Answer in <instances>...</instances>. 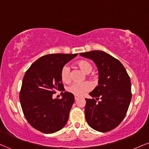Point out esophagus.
I'll list each match as a JSON object with an SVG mask.
<instances>
[{"label": "esophagus", "mask_w": 149, "mask_h": 149, "mask_svg": "<svg viewBox=\"0 0 149 149\" xmlns=\"http://www.w3.org/2000/svg\"><path fill=\"white\" fill-rule=\"evenodd\" d=\"M74 98H75V100H78V99L80 98V97H79V96H76V95H75Z\"/></svg>", "instance_id": "34e87169"}]
</instances>
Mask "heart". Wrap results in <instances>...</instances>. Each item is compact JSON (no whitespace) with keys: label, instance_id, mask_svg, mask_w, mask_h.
<instances>
[{"label":"heart","instance_id":"heart-1","mask_svg":"<svg viewBox=\"0 0 149 149\" xmlns=\"http://www.w3.org/2000/svg\"><path fill=\"white\" fill-rule=\"evenodd\" d=\"M76 65L85 73H90L92 70V66L89 61L80 60L76 62ZM61 79L65 83H69L71 80V70L68 65H64L60 72ZM92 89V85L88 82L83 83H74L68 87L67 91L76 96H81L85 92L90 91Z\"/></svg>","mask_w":149,"mask_h":149}]
</instances>
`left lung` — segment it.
<instances>
[{
  "instance_id": "8db88e82",
  "label": "left lung",
  "mask_w": 149,
  "mask_h": 149,
  "mask_svg": "<svg viewBox=\"0 0 149 149\" xmlns=\"http://www.w3.org/2000/svg\"><path fill=\"white\" fill-rule=\"evenodd\" d=\"M80 55L93 60L99 71V85L90 93L93 99H85L86 121L97 131L112 130L124 119L130 103L129 75L120 61L103 51L92 50ZM99 98L101 100L97 102Z\"/></svg>"
}]
</instances>
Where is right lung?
<instances>
[{
  "instance_id": "right-lung-1",
  "label": "right lung",
  "mask_w": 149,
  "mask_h": 149,
  "mask_svg": "<svg viewBox=\"0 0 149 149\" xmlns=\"http://www.w3.org/2000/svg\"><path fill=\"white\" fill-rule=\"evenodd\" d=\"M78 54H49L42 56L26 71L22 80L19 100L28 123L37 130L51 134L60 130L67 123L74 102L70 92L53 100L56 91L64 90L61 70Z\"/></svg>"
}]
</instances>
